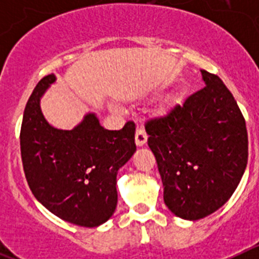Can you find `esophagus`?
Instances as JSON below:
<instances>
[{"instance_id":"1","label":"esophagus","mask_w":259,"mask_h":259,"mask_svg":"<svg viewBox=\"0 0 259 259\" xmlns=\"http://www.w3.org/2000/svg\"><path fill=\"white\" fill-rule=\"evenodd\" d=\"M135 141H136L137 146H144L148 141V135L145 134L144 130L141 128H137L136 130V135H135Z\"/></svg>"}]
</instances>
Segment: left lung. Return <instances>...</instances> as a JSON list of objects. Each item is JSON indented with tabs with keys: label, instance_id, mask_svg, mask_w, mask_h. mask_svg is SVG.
Masks as SVG:
<instances>
[{
	"label": "left lung",
	"instance_id": "obj_1",
	"mask_svg": "<svg viewBox=\"0 0 259 259\" xmlns=\"http://www.w3.org/2000/svg\"><path fill=\"white\" fill-rule=\"evenodd\" d=\"M201 74V91L145 123L164 203L185 221L221 209L248 163V132L237 102L221 77L205 70Z\"/></svg>",
	"mask_w": 259,
	"mask_h": 259
}]
</instances>
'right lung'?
I'll return each mask as SVG.
<instances>
[{"label":"right lung","instance_id":"1","mask_svg":"<svg viewBox=\"0 0 259 259\" xmlns=\"http://www.w3.org/2000/svg\"><path fill=\"white\" fill-rule=\"evenodd\" d=\"M56 75L41 79L23 114L20 153L36 200L50 212L81 227H98L113 217L118 203L116 175L136 152L135 124L105 130L96 113H87L72 130L53 127L41 98Z\"/></svg>","mask_w":259,"mask_h":259}]
</instances>
